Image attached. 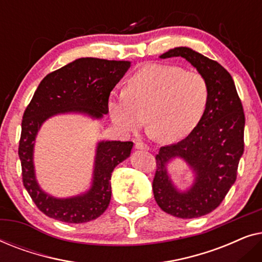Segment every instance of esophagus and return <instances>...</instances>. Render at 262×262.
I'll return each mask as SVG.
<instances>
[{
    "label": "esophagus",
    "instance_id": "obj_1",
    "mask_svg": "<svg viewBox=\"0 0 262 262\" xmlns=\"http://www.w3.org/2000/svg\"><path fill=\"white\" fill-rule=\"evenodd\" d=\"M135 148L138 149V150H149V146L143 142H136Z\"/></svg>",
    "mask_w": 262,
    "mask_h": 262
}]
</instances>
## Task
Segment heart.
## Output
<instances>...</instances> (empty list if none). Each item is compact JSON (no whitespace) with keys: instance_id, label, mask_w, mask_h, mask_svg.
Wrapping results in <instances>:
<instances>
[{"instance_id":"b5f03b06","label":"heart","mask_w":262,"mask_h":262,"mask_svg":"<svg viewBox=\"0 0 262 262\" xmlns=\"http://www.w3.org/2000/svg\"><path fill=\"white\" fill-rule=\"evenodd\" d=\"M210 101L206 78L196 71L168 64H148L128 78L125 91L108 99L111 119L121 131L137 132L145 123L150 134L174 142L191 134Z\"/></svg>"}]
</instances>
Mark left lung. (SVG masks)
I'll use <instances>...</instances> for the list:
<instances>
[{
  "instance_id": "1",
  "label": "left lung",
  "mask_w": 262,
  "mask_h": 262,
  "mask_svg": "<svg viewBox=\"0 0 262 262\" xmlns=\"http://www.w3.org/2000/svg\"><path fill=\"white\" fill-rule=\"evenodd\" d=\"M182 57L206 78L210 101L198 126L182 141L161 146L156 155L152 181L155 200L164 212L178 218H196L210 213L234 185L245 142V113L231 75L194 50L180 46L160 56ZM180 158L195 174L191 188L180 191L173 185L167 164Z\"/></svg>"
}]
</instances>
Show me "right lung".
Returning a JSON list of instances; mask_svg holds the SVG:
<instances>
[{"instance_id":"add662e5","label":"right lung","mask_w":262,"mask_h":262,"mask_svg":"<svg viewBox=\"0 0 262 262\" xmlns=\"http://www.w3.org/2000/svg\"><path fill=\"white\" fill-rule=\"evenodd\" d=\"M128 60L78 58L46 75L38 85L21 123L19 157L25 188L46 216L66 223H85L101 216L111 202V177L126 160L132 142L100 141L96 145L92 185L81 194L56 198L38 184L34 169V144L41 125L58 114H84L102 119L108 113L112 89L128 70Z\"/></svg>"}]
</instances>
